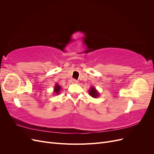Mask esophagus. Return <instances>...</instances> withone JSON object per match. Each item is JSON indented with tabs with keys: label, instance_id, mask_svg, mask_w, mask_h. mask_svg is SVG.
I'll list each match as a JSON object with an SVG mask.
<instances>
[{
	"label": "esophagus",
	"instance_id": "obj_1",
	"mask_svg": "<svg viewBox=\"0 0 154 154\" xmlns=\"http://www.w3.org/2000/svg\"><path fill=\"white\" fill-rule=\"evenodd\" d=\"M77 81L76 80H74V79H72V80H70V83H72V84H75V83H77Z\"/></svg>",
	"mask_w": 154,
	"mask_h": 154
}]
</instances>
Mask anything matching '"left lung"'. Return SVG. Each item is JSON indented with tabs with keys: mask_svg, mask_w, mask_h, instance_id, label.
Segmentation results:
<instances>
[{
	"mask_svg": "<svg viewBox=\"0 0 154 154\" xmlns=\"http://www.w3.org/2000/svg\"><path fill=\"white\" fill-rule=\"evenodd\" d=\"M88 94L91 96H92L94 98H96V97H98L100 96V93L97 91L96 88L92 86L90 88V90L88 91Z\"/></svg>",
	"mask_w": 154,
	"mask_h": 154,
	"instance_id": "8db88e82",
	"label": "left lung"
}]
</instances>
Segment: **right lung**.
I'll return each instance as SVG.
<instances>
[{
  "label": "right lung",
  "instance_id": "obj_1",
  "mask_svg": "<svg viewBox=\"0 0 154 154\" xmlns=\"http://www.w3.org/2000/svg\"><path fill=\"white\" fill-rule=\"evenodd\" d=\"M61 88H62L61 86H60L58 83H56V84L54 87V91H53L54 94H55L56 95L59 94L60 92V90H61Z\"/></svg>",
  "mask_w": 154,
  "mask_h": 154
}]
</instances>
